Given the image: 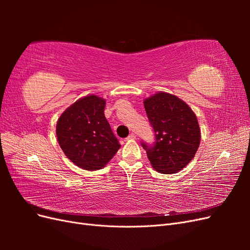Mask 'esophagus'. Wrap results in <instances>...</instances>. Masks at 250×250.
<instances>
[{
	"label": "esophagus",
	"mask_w": 250,
	"mask_h": 250,
	"mask_svg": "<svg viewBox=\"0 0 250 250\" xmlns=\"http://www.w3.org/2000/svg\"><path fill=\"white\" fill-rule=\"evenodd\" d=\"M134 139H135V134H134V133H130L125 140H126V141H129V140H134Z\"/></svg>",
	"instance_id": "1"
}]
</instances>
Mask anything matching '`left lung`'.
<instances>
[{"instance_id":"left-lung-1","label":"left lung","mask_w":250,"mask_h":250,"mask_svg":"<svg viewBox=\"0 0 250 250\" xmlns=\"http://www.w3.org/2000/svg\"><path fill=\"white\" fill-rule=\"evenodd\" d=\"M153 128L152 145L142 141L152 167L163 174L180 171L195 156L200 144V129L193 110L176 96L158 93L144 101Z\"/></svg>"}]
</instances>
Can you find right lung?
Masks as SVG:
<instances>
[{
  "mask_svg": "<svg viewBox=\"0 0 250 250\" xmlns=\"http://www.w3.org/2000/svg\"><path fill=\"white\" fill-rule=\"evenodd\" d=\"M104 107L105 100L90 95L75 102L57 122L60 148L82 169L103 168L121 147L104 116Z\"/></svg>",
  "mask_w": 250,
  "mask_h": 250,
  "instance_id": "1",
  "label": "right lung"
}]
</instances>
